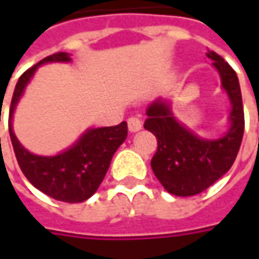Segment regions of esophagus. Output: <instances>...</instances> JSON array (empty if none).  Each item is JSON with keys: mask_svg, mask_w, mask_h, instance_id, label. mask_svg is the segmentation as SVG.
Here are the masks:
<instances>
[{"mask_svg": "<svg viewBox=\"0 0 259 259\" xmlns=\"http://www.w3.org/2000/svg\"><path fill=\"white\" fill-rule=\"evenodd\" d=\"M143 128V121L138 118V116H131L128 118V130L131 133H137Z\"/></svg>", "mask_w": 259, "mask_h": 259, "instance_id": "1", "label": "esophagus"}]
</instances>
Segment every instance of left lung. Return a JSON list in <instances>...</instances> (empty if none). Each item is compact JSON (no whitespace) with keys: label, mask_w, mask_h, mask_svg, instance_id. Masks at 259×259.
I'll use <instances>...</instances> for the list:
<instances>
[{"label":"left lung","mask_w":259,"mask_h":259,"mask_svg":"<svg viewBox=\"0 0 259 259\" xmlns=\"http://www.w3.org/2000/svg\"><path fill=\"white\" fill-rule=\"evenodd\" d=\"M206 56L221 76L231 102L229 130L224 137L206 140L192 133L174 118L168 101L161 98L147 108L144 128L157 138L151 168L165 190L174 196H194L218 182L232 167L244 137V106L235 70L218 53Z\"/></svg>","instance_id":"8db88e82"}]
</instances>
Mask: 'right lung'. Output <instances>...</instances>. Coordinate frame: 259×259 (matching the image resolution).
Masks as SVG:
<instances>
[{
	"mask_svg": "<svg viewBox=\"0 0 259 259\" xmlns=\"http://www.w3.org/2000/svg\"><path fill=\"white\" fill-rule=\"evenodd\" d=\"M70 60L72 59L67 53H55L40 60L20 76L11 99L8 130L17 161L27 180L35 189L56 200L79 203L88 200L102 183L112 155L126 138V122L124 121L115 126L89 128L75 144L57 155H37L30 153L20 144L13 130L15 106L38 66Z\"/></svg>",
	"mask_w": 259,
	"mask_h": 259,
	"instance_id": "obj_1",
	"label": "right lung"
}]
</instances>
